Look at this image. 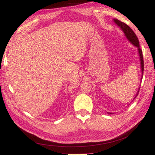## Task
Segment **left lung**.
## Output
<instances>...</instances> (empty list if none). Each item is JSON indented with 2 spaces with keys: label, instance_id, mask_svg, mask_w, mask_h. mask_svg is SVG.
Returning <instances> with one entry per match:
<instances>
[{
  "label": "left lung",
  "instance_id": "left-lung-1",
  "mask_svg": "<svg viewBox=\"0 0 155 155\" xmlns=\"http://www.w3.org/2000/svg\"><path fill=\"white\" fill-rule=\"evenodd\" d=\"M113 21L115 23H116L118 27L120 28V29L123 31V32L124 33V35L126 36V38L127 39V41H129L130 43L132 44L134 46L136 47L138 49V54L139 56V60H140V64H141V81L142 80V78H143V70H144V66H143V54H142V50L140 49V46H139V42L138 40V38L136 36V34H134V32L132 31V29L130 28L128 25H127L126 23H123V22L120 21L118 20V19H113ZM140 87L138 88L137 90V94L135 95L134 99L136 98V97L139 94V91ZM109 114H112V112H107Z\"/></svg>",
  "mask_w": 155,
  "mask_h": 155
}]
</instances>
